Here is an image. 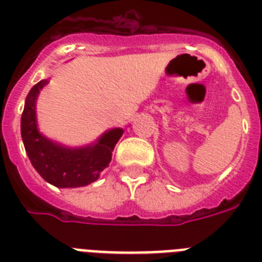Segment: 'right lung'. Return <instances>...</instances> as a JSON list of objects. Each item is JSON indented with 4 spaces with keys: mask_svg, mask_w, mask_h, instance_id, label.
<instances>
[{
    "mask_svg": "<svg viewBox=\"0 0 262 262\" xmlns=\"http://www.w3.org/2000/svg\"><path fill=\"white\" fill-rule=\"evenodd\" d=\"M48 80L30 89L21 117V136L30 162L38 174L57 188H80L98 180L112 161V151L124 135L121 127L105 132L97 141L82 148H68L41 135L37 127L36 101Z\"/></svg>",
    "mask_w": 262,
    "mask_h": 262,
    "instance_id": "obj_1",
    "label": "right lung"
}]
</instances>
